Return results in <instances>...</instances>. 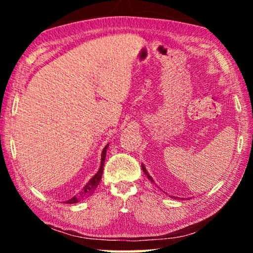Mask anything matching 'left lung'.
I'll return each instance as SVG.
<instances>
[{"mask_svg":"<svg viewBox=\"0 0 253 253\" xmlns=\"http://www.w3.org/2000/svg\"><path fill=\"white\" fill-rule=\"evenodd\" d=\"M142 169H143V170H144V173L147 175V177H148V179H149V181H151V182H153V183H155V182H154V181H153V178L151 177V175H149V174L147 173V170H146V169H145V166H144V165H142Z\"/></svg>","mask_w":253,"mask_h":253,"instance_id":"obj_1","label":"left lung"}]
</instances>
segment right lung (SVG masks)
I'll return each mask as SVG.
<instances>
[{
    "mask_svg": "<svg viewBox=\"0 0 253 253\" xmlns=\"http://www.w3.org/2000/svg\"><path fill=\"white\" fill-rule=\"evenodd\" d=\"M107 148H108V144L106 145L105 148L102 149L101 152V163H100V168L99 170L93 175L92 178L89 181L87 184H85L84 187L83 188V191L80 192L79 195H75L74 198L66 201L65 203L68 204H74V203H78L80 200H83L84 198H88L89 195H91L93 193V191L96 190L97 186L99 185V182L102 176V170H104V164H105V158H106V153H107Z\"/></svg>",
    "mask_w": 253,
    "mask_h": 253,
    "instance_id": "obj_1",
    "label": "right lung"
}]
</instances>
